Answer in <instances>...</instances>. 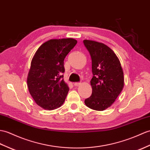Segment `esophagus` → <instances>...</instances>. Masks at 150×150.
Masks as SVG:
<instances>
[{"label":"esophagus","mask_w":150,"mask_h":150,"mask_svg":"<svg viewBox=\"0 0 150 150\" xmlns=\"http://www.w3.org/2000/svg\"><path fill=\"white\" fill-rule=\"evenodd\" d=\"M81 84V82H75L74 83V86H80Z\"/></svg>","instance_id":"34e87169"}]
</instances>
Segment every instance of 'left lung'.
<instances>
[{"label": "left lung", "instance_id": "1", "mask_svg": "<svg viewBox=\"0 0 150 150\" xmlns=\"http://www.w3.org/2000/svg\"><path fill=\"white\" fill-rule=\"evenodd\" d=\"M83 44L92 60V95L85 100L87 107L102 111L110 107L124 86V75L119 59L106 45L85 40Z\"/></svg>", "mask_w": 150, "mask_h": 150}]
</instances>
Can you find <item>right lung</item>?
Listing matches in <instances>:
<instances>
[{"label": "right lung", "instance_id": "obj_1", "mask_svg": "<svg viewBox=\"0 0 150 150\" xmlns=\"http://www.w3.org/2000/svg\"><path fill=\"white\" fill-rule=\"evenodd\" d=\"M77 41L73 38L50 40L36 52L27 76L29 91L37 105L54 110L63 104L69 91L64 81V60Z\"/></svg>", "mask_w": 150, "mask_h": 150}]
</instances>
